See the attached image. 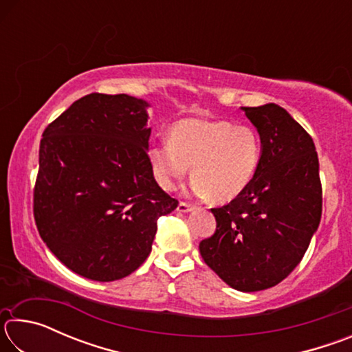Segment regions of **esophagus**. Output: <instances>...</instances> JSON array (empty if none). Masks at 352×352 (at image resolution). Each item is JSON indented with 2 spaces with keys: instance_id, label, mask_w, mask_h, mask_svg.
Instances as JSON below:
<instances>
[{
  "instance_id": "esophagus-1",
  "label": "esophagus",
  "mask_w": 352,
  "mask_h": 352,
  "mask_svg": "<svg viewBox=\"0 0 352 352\" xmlns=\"http://www.w3.org/2000/svg\"><path fill=\"white\" fill-rule=\"evenodd\" d=\"M177 211L178 212H190V211H194V206L189 204H184V201H180L177 206Z\"/></svg>"
}]
</instances>
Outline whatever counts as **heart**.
Returning <instances> with one entry per match:
<instances>
[{"label": "heart", "mask_w": 352, "mask_h": 352, "mask_svg": "<svg viewBox=\"0 0 352 352\" xmlns=\"http://www.w3.org/2000/svg\"><path fill=\"white\" fill-rule=\"evenodd\" d=\"M155 180L164 190L175 189L190 165L192 190L216 204L234 200L252 184L262 158L258 130L223 119L184 118L147 152Z\"/></svg>", "instance_id": "1"}]
</instances>
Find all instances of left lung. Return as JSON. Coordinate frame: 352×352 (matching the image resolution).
Listing matches in <instances>:
<instances>
[{"mask_svg":"<svg viewBox=\"0 0 352 352\" xmlns=\"http://www.w3.org/2000/svg\"><path fill=\"white\" fill-rule=\"evenodd\" d=\"M258 130L262 158L253 182L222 208L204 261L230 287L258 292L300 264L321 219L318 155L311 136L276 104L241 107Z\"/></svg>","mask_w":352,"mask_h":352,"instance_id":"obj_1","label":"left lung"}]
</instances>
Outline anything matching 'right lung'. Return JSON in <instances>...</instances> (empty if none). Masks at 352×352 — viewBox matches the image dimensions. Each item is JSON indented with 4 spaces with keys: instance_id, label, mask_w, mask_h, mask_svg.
I'll return each mask as SVG.
<instances>
[{
    "instance_id": "obj_1",
    "label": "right lung",
    "mask_w": 352,
    "mask_h": 352,
    "mask_svg": "<svg viewBox=\"0 0 352 352\" xmlns=\"http://www.w3.org/2000/svg\"><path fill=\"white\" fill-rule=\"evenodd\" d=\"M148 107L129 94H87L40 142L38 233L62 264L93 281H116L138 269L151 254L158 217L178 205L148 163Z\"/></svg>"
}]
</instances>
